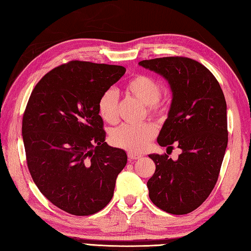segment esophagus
<instances>
[{"label":"esophagus","instance_id":"1","mask_svg":"<svg viewBox=\"0 0 251 251\" xmlns=\"http://www.w3.org/2000/svg\"><path fill=\"white\" fill-rule=\"evenodd\" d=\"M127 157H129L130 160H136V159H140L142 157L141 154H137V152H133V151H129L127 152Z\"/></svg>","mask_w":251,"mask_h":251}]
</instances>
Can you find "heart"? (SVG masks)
I'll list each match as a JSON object with an SVG mask.
<instances>
[{
	"instance_id": "b5f03b06",
	"label": "heart",
	"mask_w": 251,
	"mask_h": 251,
	"mask_svg": "<svg viewBox=\"0 0 251 251\" xmlns=\"http://www.w3.org/2000/svg\"><path fill=\"white\" fill-rule=\"evenodd\" d=\"M125 89L127 94L147 105V111L151 116L165 115L166 106L159 101L162 88L154 78L146 75H137L127 81ZM97 110L100 118L108 124H116L118 121V95L115 90H106L100 95ZM155 135L156 129L151 124L122 125L111 133L110 140L117 147L137 152L144 151Z\"/></svg>"
}]
</instances>
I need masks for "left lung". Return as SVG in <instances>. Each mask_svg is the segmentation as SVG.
Masks as SVG:
<instances>
[{
  "label": "left lung",
  "instance_id": "1",
  "mask_svg": "<svg viewBox=\"0 0 251 251\" xmlns=\"http://www.w3.org/2000/svg\"><path fill=\"white\" fill-rule=\"evenodd\" d=\"M140 66L165 78L172 92L168 118L157 142L182 152L176 160L151 154L156 171L147 182L155 206L172 214L195 210L218 181L227 146L226 101L217 79L203 65L187 57L142 60Z\"/></svg>",
  "mask_w": 251,
  "mask_h": 251
}]
</instances>
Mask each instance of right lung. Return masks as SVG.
Returning a JSON list of instances; mask_svg holds the SVG:
<instances>
[{
    "instance_id": "add662e5",
    "label": "right lung",
    "mask_w": 251,
    "mask_h": 251,
    "mask_svg": "<svg viewBox=\"0 0 251 251\" xmlns=\"http://www.w3.org/2000/svg\"><path fill=\"white\" fill-rule=\"evenodd\" d=\"M126 73L122 66L73 60L33 89L23 117L28 169L40 192L61 210L90 216L105 208L126 165V151L105 142L100 95Z\"/></svg>"
}]
</instances>
